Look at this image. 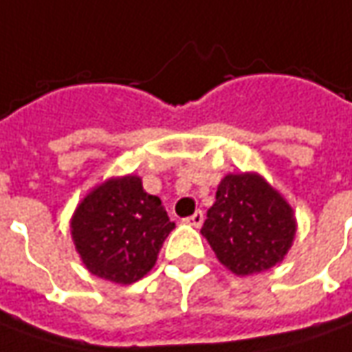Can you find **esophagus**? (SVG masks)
<instances>
[{
	"mask_svg": "<svg viewBox=\"0 0 352 352\" xmlns=\"http://www.w3.org/2000/svg\"><path fill=\"white\" fill-rule=\"evenodd\" d=\"M185 222H187L188 226H195V228H200V226H202V222H204V212H202V210H197V212L192 214V216H188V218H185Z\"/></svg>",
	"mask_w": 352,
	"mask_h": 352,
	"instance_id": "esophagus-1",
	"label": "esophagus"
}]
</instances>
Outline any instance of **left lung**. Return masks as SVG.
<instances>
[{"instance_id": "8db88e82", "label": "left lung", "mask_w": 352, "mask_h": 352, "mask_svg": "<svg viewBox=\"0 0 352 352\" xmlns=\"http://www.w3.org/2000/svg\"><path fill=\"white\" fill-rule=\"evenodd\" d=\"M200 234L237 276L263 273L285 259L296 236L292 206L259 173H230Z\"/></svg>"}]
</instances>
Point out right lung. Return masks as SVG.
<instances>
[{
	"label": "right lung",
	"mask_w": 352,
	"mask_h": 352,
	"mask_svg": "<svg viewBox=\"0 0 352 352\" xmlns=\"http://www.w3.org/2000/svg\"><path fill=\"white\" fill-rule=\"evenodd\" d=\"M72 239L85 269L116 285H132L152 271L165 237L175 228L162 200L136 175L95 187L72 216Z\"/></svg>",
	"instance_id": "obj_1"
}]
</instances>
